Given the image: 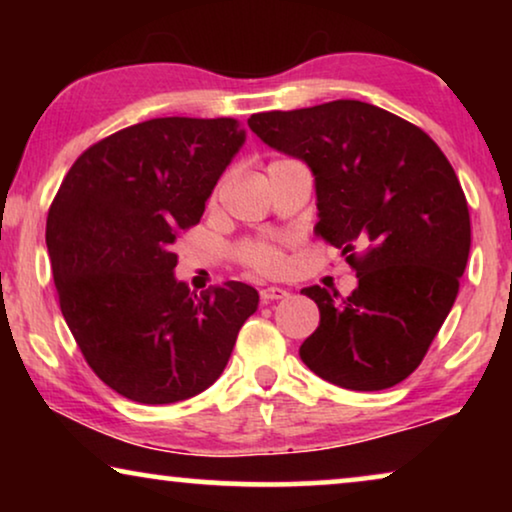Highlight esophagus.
Listing matches in <instances>:
<instances>
[{"label":"esophagus","mask_w":512,"mask_h":512,"mask_svg":"<svg viewBox=\"0 0 512 512\" xmlns=\"http://www.w3.org/2000/svg\"><path fill=\"white\" fill-rule=\"evenodd\" d=\"M289 296V291L282 289V286H265L261 289V300L263 303H272V300H282Z\"/></svg>","instance_id":"obj_1"}]
</instances>
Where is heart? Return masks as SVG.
I'll use <instances>...</instances> for the list:
<instances>
[{"mask_svg": "<svg viewBox=\"0 0 512 512\" xmlns=\"http://www.w3.org/2000/svg\"><path fill=\"white\" fill-rule=\"evenodd\" d=\"M237 258L256 272H277L282 265V249L270 240H244L237 247Z\"/></svg>", "mask_w": 512, "mask_h": 512, "instance_id": "b5f03b06", "label": "heart"}]
</instances>
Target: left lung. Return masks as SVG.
Returning <instances> with one entry per match:
<instances>
[{"label":"left lung","mask_w":512,"mask_h":512,"mask_svg":"<svg viewBox=\"0 0 512 512\" xmlns=\"http://www.w3.org/2000/svg\"><path fill=\"white\" fill-rule=\"evenodd\" d=\"M249 128L310 165L314 233L359 277L347 298L321 286L300 291L321 317L300 359L342 389L403 382L450 314L471 251V216L450 160L422 128L359 100L263 111Z\"/></svg>","instance_id":"left-lung-1"}]
</instances>
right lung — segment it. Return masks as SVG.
<instances>
[{"mask_svg": "<svg viewBox=\"0 0 512 512\" xmlns=\"http://www.w3.org/2000/svg\"><path fill=\"white\" fill-rule=\"evenodd\" d=\"M242 144L235 118L130 125L76 158L48 209L62 317L93 373L130 401L177 403L212 387L256 312L254 286L195 296L174 277V242Z\"/></svg>", "mask_w": 512, "mask_h": 512, "instance_id": "add662e5", "label": "right lung"}]
</instances>
